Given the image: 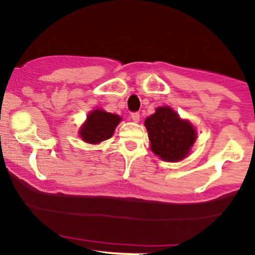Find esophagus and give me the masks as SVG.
Instances as JSON below:
<instances>
[{
	"mask_svg": "<svg viewBox=\"0 0 255 255\" xmlns=\"http://www.w3.org/2000/svg\"><path fill=\"white\" fill-rule=\"evenodd\" d=\"M130 118H131V120H133L134 122H139V120H140V114H139V113H131V114H130Z\"/></svg>",
	"mask_w": 255,
	"mask_h": 255,
	"instance_id": "obj_1",
	"label": "esophagus"
}]
</instances>
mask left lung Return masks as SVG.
Wrapping results in <instances>:
<instances>
[{"mask_svg":"<svg viewBox=\"0 0 255 255\" xmlns=\"http://www.w3.org/2000/svg\"><path fill=\"white\" fill-rule=\"evenodd\" d=\"M151 150L166 162H178L188 154L197 139V133L188 121L181 120L171 108H157L145 120Z\"/></svg>","mask_w":255,"mask_h":255,"instance_id":"left-lung-1","label":"left lung"}]
</instances>
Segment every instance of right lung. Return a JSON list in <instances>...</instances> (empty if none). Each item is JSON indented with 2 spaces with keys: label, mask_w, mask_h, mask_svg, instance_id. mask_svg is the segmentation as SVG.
<instances>
[{
  "label": "right lung",
  "mask_w": 255,
  "mask_h": 255,
  "mask_svg": "<svg viewBox=\"0 0 255 255\" xmlns=\"http://www.w3.org/2000/svg\"><path fill=\"white\" fill-rule=\"evenodd\" d=\"M121 118L115 114L105 113L103 110H93L87 116L80 129V136L89 144H99L113 136L116 126L120 124Z\"/></svg>",
  "instance_id": "1"
}]
</instances>
